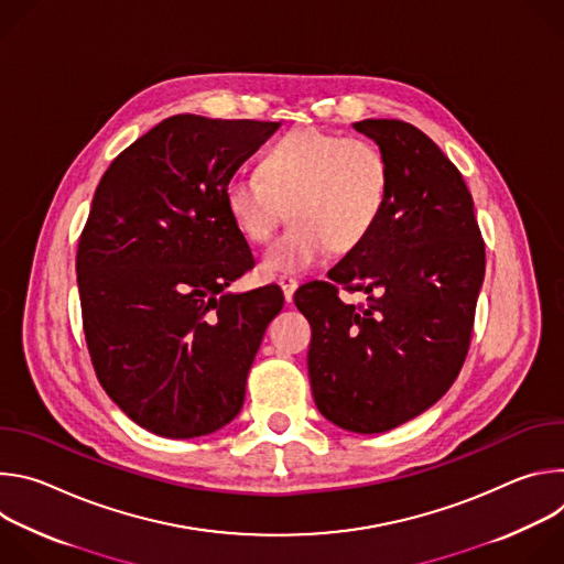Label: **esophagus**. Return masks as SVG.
Listing matches in <instances>:
<instances>
[{"instance_id":"obj_1","label":"esophagus","mask_w":564,"mask_h":564,"mask_svg":"<svg viewBox=\"0 0 564 564\" xmlns=\"http://www.w3.org/2000/svg\"><path fill=\"white\" fill-rule=\"evenodd\" d=\"M279 285H281V290H283L285 301L290 303L292 296H294V292H296V288H299V281H296L294 276H281V279H279Z\"/></svg>"}]
</instances>
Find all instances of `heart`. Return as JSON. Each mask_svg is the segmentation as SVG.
<instances>
[{
  "instance_id": "b5f03b06",
  "label": "heart",
  "mask_w": 564,
  "mask_h": 564,
  "mask_svg": "<svg viewBox=\"0 0 564 564\" xmlns=\"http://www.w3.org/2000/svg\"><path fill=\"white\" fill-rule=\"evenodd\" d=\"M390 198V163L366 138L294 129L270 147L259 174L234 176L227 212L250 243L263 246L288 218L294 223L268 250L261 272L299 274L328 252L364 246Z\"/></svg>"
}]
</instances>
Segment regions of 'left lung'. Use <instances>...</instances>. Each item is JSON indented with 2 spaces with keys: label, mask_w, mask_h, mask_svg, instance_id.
Instances as JSON below:
<instances>
[{
  "label": "left lung",
  "mask_w": 564,
  "mask_h": 564,
  "mask_svg": "<svg viewBox=\"0 0 564 564\" xmlns=\"http://www.w3.org/2000/svg\"><path fill=\"white\" fill-rule=\"evenodd\" d=\"M390 163V198L364 246L294 294L312 328L307 372L318 413L352 433H386L431 409L468 352L485 281L473 198L462 174L417 127L352 124ZM364 291L344 304L338 285Z\"/></svg>",
  "instance_id": "obj_1"
}]
</instances>
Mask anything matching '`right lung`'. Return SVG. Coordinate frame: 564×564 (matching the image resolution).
<instances>
[{
    "instance_id": "right-lung-1",
    "label": "right lung",
    "mask_w": 564,
    "mask_h": 564,
    "mask_svg": "<svg viewBox=\"0 0 564 564\" xmlns=\"http://www.w3.org/2000/svg\"><path fill=\"white\" fill-rule=\"evenodd\" d=\"M279 127L172 116L94 194L75 259L87 348L107 394L149 433L209 435L243 409L283 292H225L254 265L225 187Z\"/></svg>"
}]
</instances>
